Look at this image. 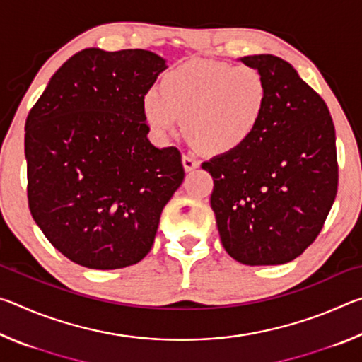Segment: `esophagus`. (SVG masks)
I'll list each match as a JSON object with an SVG mask.
<instances>
[{
    "label": "esophagus",
    "instance_id": "1",
    "mask_svg": "<svg viewBox=\"0 0 362 362\" xmlns=\"http://www.w3.org/2000/svg\"><path fill=\"white\" fill-rule=\"evenodd\" d=\"M182 164H183V169H185L187 173H189V170H194V169L199 168V161H196L194 158L187 156V155H183Z\"/></svg>",
    "mask_w": 362,
    "mask_h": 362
}]
</instances>
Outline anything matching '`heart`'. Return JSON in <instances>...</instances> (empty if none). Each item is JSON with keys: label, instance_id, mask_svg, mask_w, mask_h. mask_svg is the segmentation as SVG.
I'll return each mask as SVG.
<instances>
[{"label": "heart", "instance_id": "1", "mask_svg": "<svg viewBox=\"0 0 362 362\" xmlns=\"http://www.w3.org/2000/svg\"><path fill=\"white\" fill-rule=\"evenodd\" d=\"M161 93L146 90L142 115L159 139L183 129L207 155L241 150L265 118L269 88L260 70L209 59H193L161 76Z\"/></svg>", "mask_w": 362, "mask_h": 362}]
</instances>
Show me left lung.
I'll use <instances>...</instances> for the list:
<instances>
[{"label": "left lung", "instance_id": "1", "mask_svg": "<svg viewBox=\"0 0 362 362\" xmlns=\"http://www.w3.org/2000/svg\"><path fill=\"white\" fill-rule=\"evenodd\" d=\"M269 102L259 132L231 155L203 163L226 252L244 265H281L316 240L339 185L335 127L321 95L272 54L246 56Z\"/></svg>", "mask_w": 362, "mask_h": 362}]
</instances>
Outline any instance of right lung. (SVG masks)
I'll use <instances>...</instances> for the list:
<instances>
[{
    "label": "right lung",
    "instance_id": "right-lung-1",
    "mask_svg": "<svg viewBox=\"0 0 362 362\" xmlns=\"http://www.w3.org/2000/svg\"><path fill=\"white\" fill-rule=\"evenodd\" d=\"M166 69V60L145 49H83L30 110V212L47 241L78 265L139 263L182 185L180 151L156 148L142 115L144 94Z\"/></svg>",
    "mask_w": 362,
    "mask_h": 362
}]
</instances>
